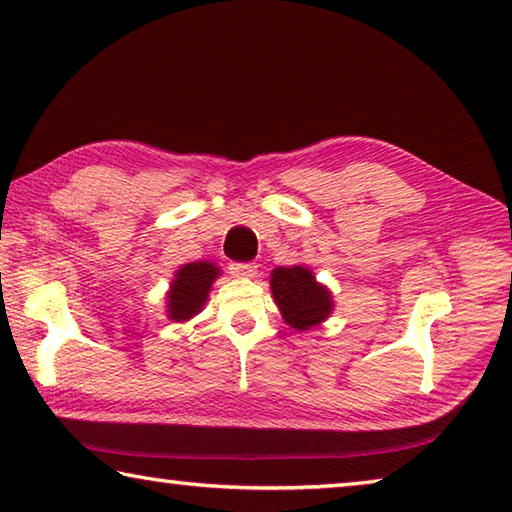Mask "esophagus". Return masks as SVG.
Returning a JSON list of instances; mask_svg holds the SVG:
<instances>
[{
  "label": "esophagus",
  "instance_id": "34e87169",
  "mask_svg": "<svg viewBox=\"0 0 512 512\" xmlns=\"http://www.w3.org/2000/svg\"><path fill=\"white\" fill-rule=\"evenodd\" d=\"M231 274L238 276V279H254L258 267L254 263H231Z\"/></svg>",
  "mask_w": 512,
  "mask_h": 512
}]
</instances>
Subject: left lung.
<instances>
[{
    "label": "left lung",
    "mask_w": 512,
    "mask_h": 512,
    "mask_svg": "<svg viewBox=\"0 0 512 512\" xmlns=\"http://www.w3.org/2000/svg\"><path fill=\"white\" fill-rule=\"evenodd\" d=\"M270 285L285 324L294 330L315 328L333 312L330 290L317 283L308 267H276Z\"/></svg>",
    "instance_id": "left-lung-1"
}]
</instances>
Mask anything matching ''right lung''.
Segmentation results:
<instances>
[{"label":"right lung","mask_w":512,"mask_h":512,"mask_svg":"<svg viewBox=\"0 0 512 512\" xmlns=\"http://www.w3.org/2000/svg\"><path fill=\"white\" fill-rule=\"evenodd\" d=\"M220 270L213 263L197 261L186 263L177 270L168 290V319L188 321L202 310L209 297L211 283L218 279Z\"/></svg>","instance_id":"add662e5"}]
</instances>
